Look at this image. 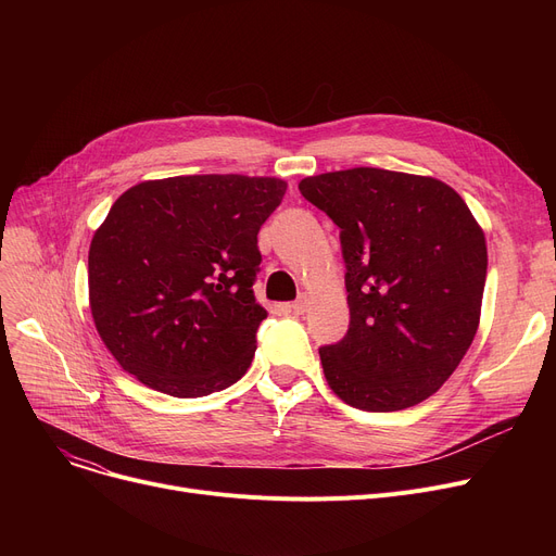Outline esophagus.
<instances>
[{"instance_id":"34e87169","label":"esophagus","mask_w":556,"mask_h":556,"mask_svg":"<svg viewBox=\"0 0 556 556\" xmlns=\"http://www.w3.org/2000/svg\"><path fill=\"white\" fill-rule=\"evenodd\" d=\"M290 311H293L295 315H304L308 311V298L306 295H300L293 304H290Z\"/></svg>"}]
</instances>
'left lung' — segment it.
<instances>
[{
  "mask_svg": "<svg viewBox=\"0 0 556 556\" xmlns=\"http://www.w3.org/2000/svg\"><path fill=\"white\" fill-rule=\"evenodd\" d=\"M300 191L340 227L349 329L319 346L331 390L365 413L426 401L478 331L486 245L473 214L440 180L369 166Z\"/></svg>",
  "mask_w": 556,
  "mask_h": 556,
  "instance_id": "left-lung-1",
  "label": "left lung"
}]
</instances>
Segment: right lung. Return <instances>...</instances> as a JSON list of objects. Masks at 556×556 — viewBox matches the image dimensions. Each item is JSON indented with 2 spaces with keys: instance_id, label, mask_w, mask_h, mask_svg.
I'll use <instances>...</instances> for the list:
<instances>
[{
  "instance_id": "1",
  "label": "right lung",
  "mask_w": 556,
  "mask_h": 556,
  "mask_svg": "<svg viewBox=\"0 0 556 556\" xmlns=\"http://www.w3.org/2000/svg\"><path fill=\"white\" fill-rule=\"evenodd\" d=\"M286 182L178 175L130 187L97 229L90 308L110 354L157 392L195 399L248 371L268 317L254 298L256 233Z\"/></svg>"
}]
</instances>
